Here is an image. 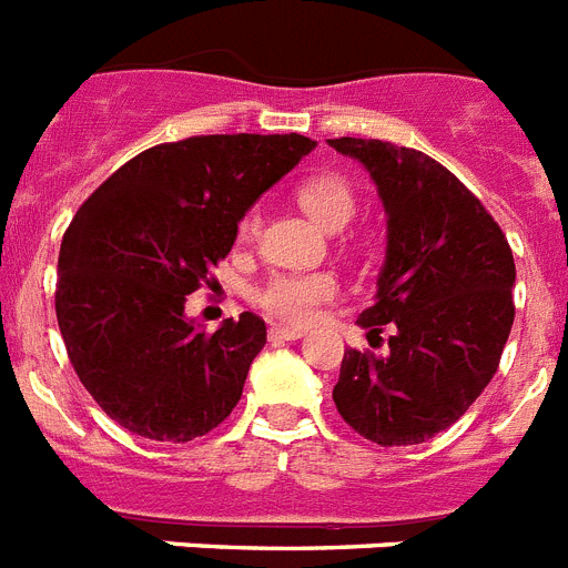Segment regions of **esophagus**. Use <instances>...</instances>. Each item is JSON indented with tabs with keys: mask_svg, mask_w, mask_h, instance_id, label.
Listing matches in <instances>:
<instances>
[{
	"mask_svg": "<svg viewBox=\"0 0 568 568\" xmlns=\"http://www.w3.org/2000/svg\"><path fill=\"white\" fill-rule=\"evenodd\" d=\"M304 338V329L298 327H270V341H298Z\"/></svg>",
	"mask_w": 568,
	"mask_h": 568,
	"instance_id": "esophagus-1",
	"label": "esophagus"
}]
</instances>
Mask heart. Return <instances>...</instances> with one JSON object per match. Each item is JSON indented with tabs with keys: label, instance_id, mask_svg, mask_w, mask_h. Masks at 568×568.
<instances>
[{
	"label": "heart",
	"instance_id": "b5f03b06",
	"mask_svg": "<svg viewBox=\"0 0 568 568\" xmlns=\"http://www.w3.org/2000/svg\"><path fill=\"white\" fill-rule=\"evenodd\" d=\"M301 207L313 215L324 230H341L355 213V193L341 175H313L298 187ZM261 227V213L250 210L241 219V239H255ZM338 295V281L329 273H278L258 290V304L270 315L290 324H307L321 304Z\"/></svg>",
	"mask_w": 568,
	"mask_h": 568
}]
</instances>
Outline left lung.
Masks as SVG:
<instances>
[{
	"label": "left lung",
	"instance_id": "left-lung-1",
	"mask_svg": "<svg viewBox=\"0 0 568 568\" xmlns=\"http://www.w3.org/2000/svg\"><path fill=\"white\" fill-rule=\"evenodd\" d=\"M369 173L386 213V255L366 338L346 349L333 400L355 433L413 446L449 429L498 373L515 304V258L484 204L444 164L378 139H327Z\"/></svg>",
	"mask_w": 568,
	"mask_h": 568
}]
</instances>
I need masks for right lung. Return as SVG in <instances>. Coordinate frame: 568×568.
<instances>
[{
    "label": "right lung",
    "instance_id": "1",
    "mask_svg": "<svg viewBox=\"0 0 568 568\" xmlns=\"http://www.w3.org/2000/svg\"><path fill=\"white\" fill-rule=\"evenodd\" d=\"M313 148L298 133L193 135L139 153L82 204L59 250L57 318L115 424L187 444L233 413L267 327L241 313L204 333L184 304L244 213Z\"/></svg>",
    "mask_w": 568,
    "mask_h": 568
}]
</instances>
